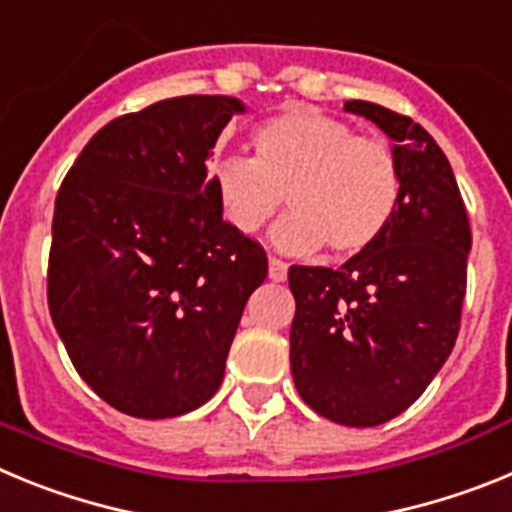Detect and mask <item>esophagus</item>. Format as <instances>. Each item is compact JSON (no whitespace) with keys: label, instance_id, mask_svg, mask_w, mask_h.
<instances>
[{"label":"esophagus","instance_id":"34e87169","mask_svg":"<svg viewBox=\"0 0 512 512\" xmlns=\"http://www.w3.org/2000/svg\"><path fill=\"white\" fill-rule=\"evenodd\" d=\"M269 279L271 282H284L287 279V264L282 259H269Z\"/></svg>","mask_w":512,"mask_h":512}]
</instances>
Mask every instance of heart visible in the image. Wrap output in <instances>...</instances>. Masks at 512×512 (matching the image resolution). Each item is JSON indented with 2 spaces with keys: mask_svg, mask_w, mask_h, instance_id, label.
Returning <instances> with one entry per match:
<instances>
[{
  "mask_svg": "<svg viewBox=\"0 0 512 512\" xmlns=\"http://www.w3.org/2000/svg\"><path fill=\"white\" fill-rule=\"evenodd\" d=\"M256 156L225 153L207 169L225 223L259 233L282 207L271 241L292 256L328 243L356 256L390 230L402 202V169L390 143L356 135L354 125L318 107H289L253 133Z\"/></svg>",
  "mask_w": 512,
  "mask_h": 512,
  "instance_id": "obj_1",
  "label": "heart"
}]
</instances>
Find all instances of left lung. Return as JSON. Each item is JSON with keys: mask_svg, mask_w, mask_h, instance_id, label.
<instances>
[{"mask_svg": "<svg viewBox=\"0 0 512 512\" xmlns=\"http://www.w3.org/2000/svg\"><path fill=\"white\" fill-rule=\"evenodd\" d=\"M343 110L395 140L402 202L390 230L341 269L289 266V364L315 413L372 428L408 410L449 359L472 230L449 158L418 122L361 99Z\"/></svg>", "mask_w": 512, "mask_h": 512, "instance_id": "left-lung-1", "label": "left lung"}]
</instances>
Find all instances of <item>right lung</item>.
I'll list each match as a JSON object with an SVG mask.
<instances>
[{
    "label": "right lung",
    "instance_id": "1",
    "mask_svg": "<svg viewBox=\"0 0 512 512\" xmlns=\"http://www.w3.org/2000/svg\"><path fill=\"white\" fill-rule=\"evenodd\" d=\"M241 99L189 94L115 117L63 179L48 307L71 364L112 408L176 418L225 374L266 253L230 228L207 158Z\"/></svg>",
    "mask_w": 512,
    "mask_h": 512
}]
</instances>
